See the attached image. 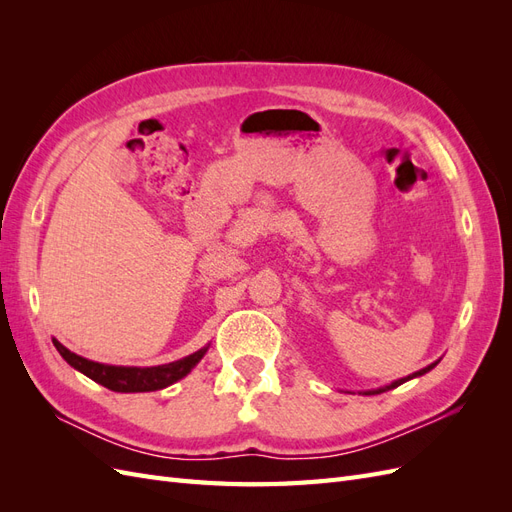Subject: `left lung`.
I'll return each mask as SVG.
<instances>
[{
	"label": "left lung",
	"mask_w": 512,
	"mask_h": 512,
	"mask_svg": "<svg viewBox=\"0 0 512 512\" xmlns=\"http://www.w3.org/2000/svg\"><path fill=\"white\" fill-rule=\"evenodd\" d=\"M438 365V361L436 363H431V365H427V367H423V369H418V371H414V374H410V376H406V378H399V380H395V382H391V384H386V386H380V389H374V391H363L361 395H380V393H384V391H391V389H397L399 384H404V382H408V380H412V378H418V376H423V374H427V371H431L433 367Z\"/></svg>",
	"instance_id": "obj_1"
}]
</instances>
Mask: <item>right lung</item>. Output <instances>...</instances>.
Returning a JSON list of instances; mask_svg holds the SVG:
<instances>
[{
    "label": "right lung",
    "instance_id": "1",
    "mask_svg": "<svg viewBox=\"0 0 512 512\" xmlns=\"http://www.w3.org/2000/svg\"><path fill=\"white\" fill-rule=\"evenodd\" d=\"M57 352L64 356L66 363L74 369H79L81 374L91 378L94 382L106 386L115 393H149L160 391L166 386L175 384L177 380L185 378L196 367V363L203 359L209 346L196 350L194 354L183 356L179 361L156 365V367H119V365H104L83 359V356L70 352L66 346H61L57 339H53Z\"/></svg>",
    "mask_w": 512,
    "mask_h": 512
}]
</instances>
